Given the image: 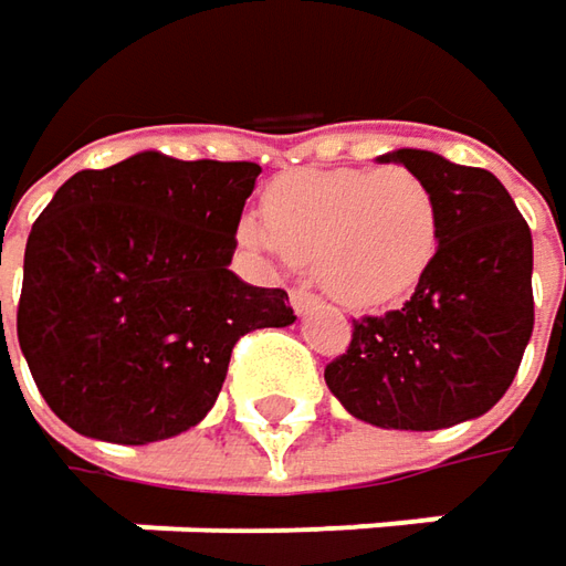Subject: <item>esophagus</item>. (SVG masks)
Listing matches in <instances>:
<instances>
[{
	"label": "esophagus",
	"instance_id": "obj_1",
	"mask_svg": "<svg viewBox=\"0 0 566 566\" xmlns=\"http://www.w3.org/2000/svg\"><path fill=\"white\" fill-rule=\"evenodd\" d=\"M317 304H321V297H317V294H311L307 287H294V291H291V307H294V314H301V317H304V314H307V311H314Z\"/></svg>",
	"mask_w": 566,
	"mask_h": 566
}]
</instances>
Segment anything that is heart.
<instances>
[{
    "label": "heart",
    "instance_id": "obj_1",
    "mask_svg": "<svg viewBox=\"0 0 566 566\" xmlns=\"http://www.w3.org/2000/svg\"><path fill=\"white\" fill-rule=\"evenodd\" d=\"M239 242L272 259L314 262L321 287L353 311L401 301L437 255V207L405 168H304L269 184L262 220L245 217Z\"/></svg>",
    "mask_w": 566,
    "mask_h": 566
}]
</instances>
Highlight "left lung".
Here are the masks:
<instances>
[{"mask_svg":"<svg viewBox=\"0 0 566 566\" xmlns=\"http://www.w3.org/2000/svg\"><path fill=\"white\" fill-rule=\"evenodd\" d=\"M405 165L437 207V255L405 307L353 321L349 349L324 369L339 405L388 431L473 421L512 386L535 327L532 230L502 180L421 148Z\"/></svg>","mask_w":566,"mask_h":566,"instance_id":"left-lung-1","label":"left lung"}]
</instances>
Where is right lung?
<instances>
[{
  "label": "right lung",
  "instance_id": "right-lung-1",
  "mask_svg": "<svg viewBox=\"0 0 566 566\" xmlns=\"http://www.w3.org/2000/svg\"><path fill=\"white\" fill-rule=\"evenodd\" d=\"M259 175L138 151L61 184L28 235L19 346L67 428L132 447L184 434L213 408L235 339L294 324L282 287L230 272Z\"/></svg>",
  "mask_w": 566,
  "mask_h": 566
}]
</instances>
